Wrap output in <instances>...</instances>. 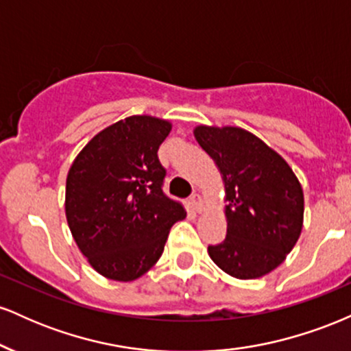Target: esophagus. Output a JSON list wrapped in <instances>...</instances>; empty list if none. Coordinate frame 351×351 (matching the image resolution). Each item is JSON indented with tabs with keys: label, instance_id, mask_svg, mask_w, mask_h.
I'll use <instances>...</instances> for the list:
<instances>
[{
	"label": "esophagus",
	"instance_id": "34e87169",
	"mask_svg": "<svg viewBox=\"0 0 351 351\" xmlns=\"http://www.w3.org/2000/svg\"><path fill=\"white\" fill-rule=\"evenodd\" d=\"M191 206L196 213H203L204 201H203V198H201V195H198V193H195V195L191 196Z\"/></svg>",
	"mask_w": 351,
	"mask_h": 351
}]
</instances>
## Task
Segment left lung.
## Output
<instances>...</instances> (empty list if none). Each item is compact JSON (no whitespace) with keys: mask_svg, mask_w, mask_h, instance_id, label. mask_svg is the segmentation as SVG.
Listing matches in <instances>:
<instances>
[{"mask_svg":"<svg viewBox=\"0 0 351 351\" xmlns=\"http://www.w3.org/2000/svg\"><path fill=\"white\" fill-rule=\"evenodd\" d=\"M196 142L224 184L226 239L208 245L221 271L259 279L284 263L304 226V191L292 168L259 136L241 127L196 125Z\"/></svg>","mask_w":351,"mask_h":351,"instance_id":"obj_1","label":"left lung"}]
</instances>
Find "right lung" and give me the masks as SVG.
Listing matches in <instances>:
<instances>
[{
  "label": "right lung",
  "mask_w": 351,
  "mask_h": 351,
  "mask_svg": "<svg viewBox=\"0 0 351 351\" xmlns=\"http://www.w3.org/2000/svg\"><path fill=\"white\" fill-rule=\"evenodd\" d=\"M170 120L132 115L92 136L66 180V219L80 252L100 276L132 282L163 254L186 211L163 195L160 145Z\"/></svg>",
  "instance_id": "right-lung-1"
}]
</instances>
